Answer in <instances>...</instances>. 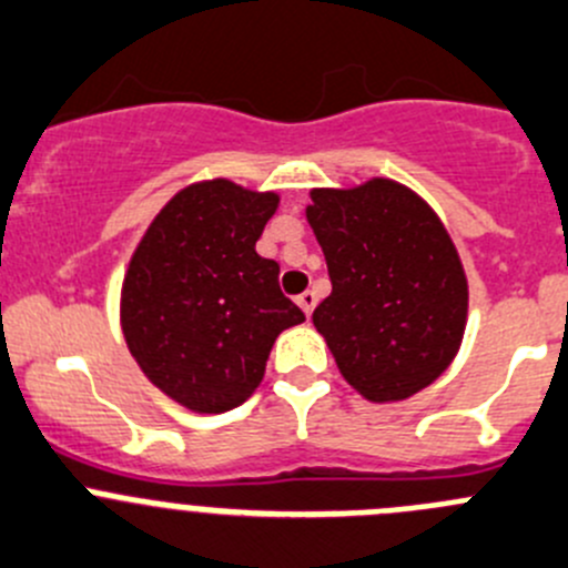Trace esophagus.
I'll return each instance as SVG.
<instances>
[{"label":"esophagus","mask_w":568,"mask_h":568,"mask_svg":"<svg viewBox=\"0 0 568 568\" xmlns=\"http://www.w3.org/2000/svg\"><path fill=\"white\" fill-rule=\"evenodd\" d=\"M295 301H298V306H301V310H304L306 317L312 315V310H315V304H317V298H315V293H312V290H306V293H301Z\"/></svg>","instance_id":"34e87169"}]
</instances>
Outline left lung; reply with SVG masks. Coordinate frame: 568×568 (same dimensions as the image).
Returning a JSON list of instances; mask_svg holds the SVG:
<instances>
[{
	"mask_svg": "<svg viewBox=\"0 0 568 568\" xmlns=\"http://www.w3.org/2000/svg\"><path fill=\"white\" fill-rule=\"evenodd\" d=\"M332 295L312 312L343 379L374 404L429 387L468 323V278L435 209L393 178L312 189Z\"/></svg>",
	"mask_w": 568,
	"mask_h": 568,
	"instance_id": "obj_1",
	"label": "left lung"
}]
</instances>
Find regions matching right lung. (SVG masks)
<instances>
[{
  "label": "right lung",
  "mask_w": 568,
  "mask_h": 568,
  "mask_svg": "<svg viewBox=\"0 0 568 568\" xmlns=\"http://www.w3.org/2000/svg\"><path fill=\"white\" fill-rule=\"evenodd\" d=\"M278 200L229 178L194 181L166 200L133 251L119 295L128 351L189 413L245 404L278 334L304 323L278 290V264L256 253Z\"/></svg>",
  "instance_id": "obj_1"
}]
</instances>
